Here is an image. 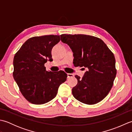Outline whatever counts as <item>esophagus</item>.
<instances>
[{"label": "esophagus", "mask_w": 132, "mask_h": 132, "mask_svg": "<svg viewBox=\"0 0 132 132\" xmlns=\"http://www.w3.org/2000/svg\"><path fill=\"white\" fill-rule=\"evenodd\" d=\"M74 77V75L72 74H70V73H68V78H72Z\"/></svg>", "instance_id": "34e87169"}]
</instances>
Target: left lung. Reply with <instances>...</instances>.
Wrapping results in <instances>:
<instances>
[{
	"instance_id": "obj_1",
	"label": "left lung",
	"mask_w": 132,
	"mask_h": 132,
	"mask_svg": "<svg viewBox=\"0 0 132 132\" xmlns=\"http://www.w3.org/2000/svg\"><path fill=\"white\" fill-rule=\"evenodd\" d=\"M61 41L73 52V63L86 68L82 78L72 89L74 97L86 104H95L106 96L116 75L115 58L101 39L85 35H61ZM85 68H83L85 69Z\"/></svg>"
}]
</instances>
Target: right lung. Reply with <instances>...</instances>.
<instances>
[{
  "mask_svg": "<svg viewBox=\"0 0 132 132\" xmlns=\"http://www.w3.org/2000/svg\"><path fill=\"white\" fill-rule=\"evenodd\" d=\"M61 36H36L27 40L13 58L14 79L23 96L34 104H43L57 95L68 75L60 70L47 71L44 64L52 61V49Z\"/></svg>",
  "mask_w": 132,
  "mask_h": 132,
  "instance_id": "right-lung-1",
  "label": "right lung"
}]
</instances>
